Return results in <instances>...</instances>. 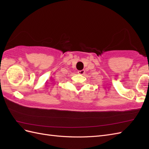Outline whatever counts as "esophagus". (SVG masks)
Masks as SVG:
<instances>
[{
	"instance_id": "obj_1",
	"label": "esophagus",
	"mask_w": 149,
	"mask_h": 149,
	"mask_svg": "<svg viewBox=\"0 0 149 149\" xmlns=\"http://www.w3.org/2000/svg\"><path fill=\"white\" fill-rule=\"evenodd\" d=\"M78 73L79 74H84L85 73V71H84V70L78 71Z\"/></svg>"
}]
</instances>
